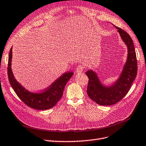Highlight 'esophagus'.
Here are the masks:
<instances>
[{
    "label": "esophagus",
    "mask_w": 146,
    "mask_h": 146,
    "mask_svg": "<svg viewBox=\"0 0 146 146\" xmlns=\"http://www.w3.org/2000/svg\"><path fill=\"white\" fill-rule=\"evenodd\" d=\"M84 67L83 65H78L76 68L77 72H82Z\"/></svg>",
    "instance_id": "34e87169"
}]
</instances>
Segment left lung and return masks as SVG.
<instances>
[{
    "instance_id": "1",
    "label": "left lung",
    "mask_w": 146,
    "mask_h": 146,
    "mask_svg": "<svg viewBox=\"0 0 146 146\" xmlns=\"http://www.w3.org/2000/svg\"><path fill=\"white\" fill-rule=\"evenodd\" d=\"M115 27L128 49L127 61L119 80L113 85L106 87L101 84L96 74L92 70L86 72L89 78L87 95L101 106H111L121 101L129 92L137 74V60L132 39L123 29Z\"/></svg>"
}]
</instances>
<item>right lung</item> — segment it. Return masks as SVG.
I'll list each match as a JSON object with an SVG mask.
<instances>
[{"label": "right lung", "mask_w": 146, "mask_h": 146, "mask_svg": "<svg viewBox=\"0 0 146 146\" xmlns=\"http://www.w3.org/2000/svg\"><path fill=\"white\" fill-rule=\"evenodd\" d=\"M12 47H11L8 57V75L11 86L20 100L28 107L38 110H48L56 106V104L62 97L64 88L74 73L66 72L50 86L48 88L39 93L29 92L19 83L15 79L12 69Z\"/></svg>", "instance_id": "right-lung-1"}]
</instances>
